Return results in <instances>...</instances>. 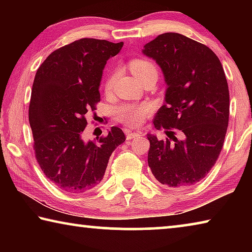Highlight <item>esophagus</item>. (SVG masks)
<instances>
[{
	"instance_id": "34e87169",
	"label": "esophagus",
	"mask_w": 252,
	"mask_h": 252,
	"mask_svg": "<svg viewBox=\"0 0 252 252\" xmlns=\"http://www.w3.org/2000/svg\"><path fill=\"white\" fill-rule=\"evenodd\" d=\"M139 135H140L139 132L131 131V130H126V140L134 139V138H136V136H139Z\"/></svg>"
}]
</instances>
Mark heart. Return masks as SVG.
<instances>
[{
	"label": "heart",
	"instance_id": "heart-1",
	"mask_svg": "<svg viewBox=\"0 0 252 252\" xmlns=\"http://www.w3.org/2000/svg\"><path fill=\"white\" fill-rule=\"evenodd\" d=\"M129 67L132 73L140 82L144 79L155 78L157 80L158 69L155 63L147 59H133L129 62ZM117 78V72H112L106 79L104 83L105 92L112 90L114 81ZM151 108L148 104L133 105V104H122L117 109V119L120 122L129 126H138L146 120V118L150 114Z\"/></svg>",
	"mask_w": 252,
	"mask_h": 252
}]
</instances>
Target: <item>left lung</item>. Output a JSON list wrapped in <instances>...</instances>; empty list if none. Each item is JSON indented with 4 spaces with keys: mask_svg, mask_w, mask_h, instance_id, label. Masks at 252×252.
I'll list each match as a JSON object with an SVG mask.
<instances>
[{
    "mask_svg": "<svg viewBox=\"0 0 252 252\" xmlns=\"http://www.w3.org/2000/svg\"><path fill=\"white\" fill-rule=\"evenodd\" d=\"M142 53L158 63L167 83L153 125L167 130L168 138L147 135L149 167L164 187L193 186L215 165L227 133L230 101L223 67L207 45L179 33L160 34Z\"/></svg>",
    "mask_w": 252,
    "mask_h": 252,
    "instance_id": "left-lung-1",
    "label": "left lung"
}]
</instances>
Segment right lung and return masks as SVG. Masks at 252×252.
<instances>
[{
  "label": "right lung",
  "mask_w": 252,
  "mask_h": 252,
  "mask_svg": "<svg viewBox=\"0 0 252 252\" xmlns=\"http://www.w3.org/2000/svg\"><path fill=\"white\" fill-rule=\"evenodd\" d=\"M123 42L80 39L53 51L34 78L29 121L40 168L59 189L87 192L103 179L112 152L126 141L118 126L105 136L84 141L85 114L100 102L106 61Z\"/></svg>",
  "instance_id": "1"
}]
</instances>
